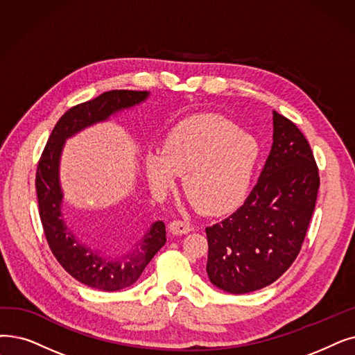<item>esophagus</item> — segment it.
Instances as JSON below:
<instances>
[{"mask_svg":"<svg viewBox=\"0 0 355 355\" xmlns=\"http://www.w3.org/2000/svg\"><path fill=\"white\" fill-rule=\"evenodd\" d=\"M191 230L190 223L182 222V220H174L169 223V232L173 235H186Z\"/></svg>","mask_w":355,"mask_h":355,"instance_id":"34e87169","label":"esophagus"}]
</instances>
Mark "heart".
<instances>
[{
    "label": "heart",
    "instance_id": "heart-1",
    "mask_svg": "<svg viewBox=\"0 0 355 355\" xmlns=\"http://www.w3.org/2000/svg\"><path fill=\"white\" fill-rule=\"evenodd\" d=\"M259 157L250 133L216 114L181 120L165 136L162 152H149L145 171L157 193L171 190L184 175V189L206 213H222L246 196Z\"/></svg>",
    "mask_w": 355,
    "mask_h": 355
}]
</instances>
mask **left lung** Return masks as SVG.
Wrapping results in <instances>:
<instances>
[{
  "instance_id": "1",
  "label": "left lung",
  "mask_w": 355,
  "mask_h": 355,
  "mask_svg": "<svg viewBox=\"0 0 355 355\" xmlns=\"http://www.w3.org/2000/svg\"><path fill=\"white\" fill-rule=\"evenodd\" d=\"M272 146L243 205L206 227L210 282L232 295L270 286L302 250L316 205L319 169L299 128L272 112Z\"/></svg>"
}]
</instances>
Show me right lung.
<instances>
[{"label":"right lung","mask_w":355,"mask_h":355,"mask_svg":"<svg viewBox=\"0 0 355 355\" xmlns=\"http://www.w3.org/2000/svg\"><path fill=\"white\" fill-rule=\"evenodd\" d=\"M149 96L148 91L113 89L89 101L76 104L60 117L46 144L36 171V191L43 232L58 263L75 280L103 291H117L132 286L139 279L149 261L166 242L164 222H155L136 250L120 259L103 257L88 248L67 225L59 186V158L65 139L97 121L109 119L116 112L139 104Z\"/></svg>","instance_id":"add662e5"}]
</instances>
